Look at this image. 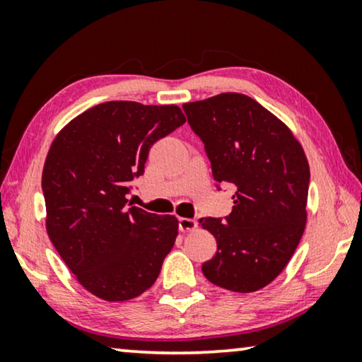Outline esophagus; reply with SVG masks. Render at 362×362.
Wrapping results in <instances>:
<instances>
[{"label": "esophagus", "instance_id": "1", "mask_svg": "<svg viewBox=\"0 0 362 362\" xmlns=\"http://www.w3.org/2000/svg\"><path fill=\"white\" fill-rule=\"evenodd\" d=\"M197 222L194 219H187V217H180V230L181 232H189L194 230Z\"/></svg>", "mask_w": 362, "mask_h": 362}]
</instances>
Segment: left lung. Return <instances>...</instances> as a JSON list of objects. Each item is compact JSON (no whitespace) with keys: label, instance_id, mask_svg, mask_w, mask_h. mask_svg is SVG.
Returning <instances> with one entry per match:
<instances>
[{"label":"left lung","instance_id":"1","mask_svg":"<svg viewBox=\"0 0 362 362\" xmlns=\"http://www.w3.org/2000/svg\"><path fill=\"white\" fill-rule=\"evenodd\" d=\"M182 108L204 143L214 181L237 189L226 221H199L217 242L202 274L237 293L264 288L288 264L305 230L310 166L303 148L284 122L244 93Z\"/></svg>","mask_w":362,"mask_h":362}]
</instances>
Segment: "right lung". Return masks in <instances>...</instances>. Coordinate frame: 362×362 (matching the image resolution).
Returning <instances> with one entry per match:
<instances>
[{
	"label": "right lung",
	"instance_id": "1",
	"mask_svg": "<svg viewBox=\"0 0 362 362\" xmlns=\"http://www.w3.org/2000/svg\"><path fill=\"white\" fill-rule=\"evenodd\" d=\"M186 122L176 105L98 103L57 133L42 170L46 229L83 288L127 301L155 284L177 235L175 216L128 204L150 148Z\"/></svg>",
	"mask_w": 362,
	"mask_h": 362
}]
</instances>
